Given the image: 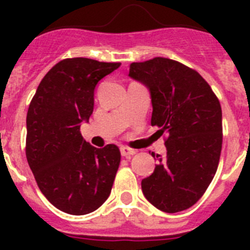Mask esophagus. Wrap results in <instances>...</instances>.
I'll return each instance as SVG.
<instances>
[{"label": "esophagus", "instance_id": "34e87169", "mask_svg": "<svg viewBox=\"0 0 250 250\" xmlns=\"http://www.w3.org/2000/svg\"><path fill=\"white\" fill-rule=\"evenodd\" d=\"M120 151H121V155L125 156V158H130V156H132L134 154H135V150L130 149V147L127 146H123L120 149Z\"/></svg>", "mask_w": 250, "mask_h": 250}]
</instances>
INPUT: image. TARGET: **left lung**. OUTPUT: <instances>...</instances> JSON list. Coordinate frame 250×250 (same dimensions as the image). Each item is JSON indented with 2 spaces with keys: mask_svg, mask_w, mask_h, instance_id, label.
Here are the masks:
<instances>
[{
  "mask_svg": "<svg viewBox=\"0 0 250 250\" xmlns=\"http://www.w3.org/2000/svg\"><path fill=\"white\" fill-rule=\"evenodd\" d=\"M129 76L149 89L151 125L167 134V155H156L154 173L141 182L143 194L161 211L185 210L202 198L218 169L219 100L195 70L165 57L132 62Z\"/></svg>",
  "mask_w": 250,
  "mask_h": 250,
  "instance_id": "obj_1",
  "label": "left lung"
}]
</instances>
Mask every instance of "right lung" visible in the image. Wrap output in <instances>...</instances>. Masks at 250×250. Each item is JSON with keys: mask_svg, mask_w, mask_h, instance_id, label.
I'll return each mask as SVG.
<instances>
[{"mask_svg": "<svg viewBox=\"0 0 250 250\" xmlns=\"http://www.w3.org/2000/svg\"><path fill=\"white\" fill-rule=\"evenodd\" d=\"M120 65L86 57L62 60L45 75L28 106V165L46 199L67 214L91 213L111 193L120 150L114 144L92 146L80 126L94 111L98 83Z\"/></svg>", "mask_w": 250, "mask_h": 250, "instance_id": "obj_1", "label": "right lung"}]
</instances>
